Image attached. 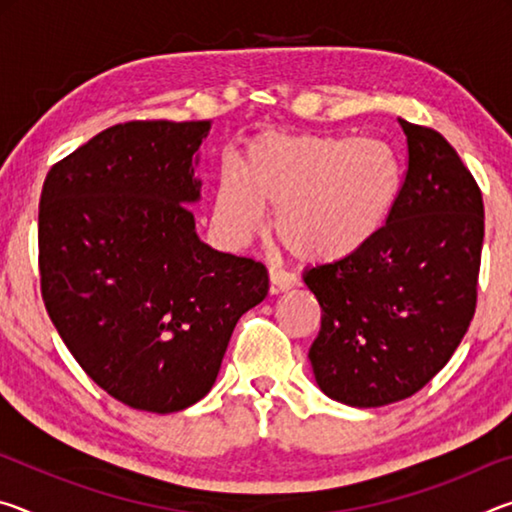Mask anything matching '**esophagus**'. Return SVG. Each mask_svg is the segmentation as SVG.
Masks as SVG:
<instances>
[{
    "label": "esophagus",
    "instance_id": "34e87169",
    "mask_svg": "<svg viewBox=\"0 0 512 512\" xmlns=\"http://www.w3.org/2000/svg\"><path fill=\"white\" fill-rule=\"evenodd\" d=\"M268 280H271V291L273 293L289 291V289H293L298 284V277L296 275L282 271V268H275V266L268 268Z\"/></svg>",
    "mask_w": 512,
    "mask_h": 512
}]
</instances>
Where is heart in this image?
Instances as JSON below:
<instances>
[{
  "mask_svg": "<svg viewBox=\"0 0 512 512\" xmlns=\"http://www.w3.org/2000/svg\"><path fill=\"white\" fill-rule=\"evenodd\" d=\"M402 171L379 140L264 133L250 140L244 167L225 162L214 219L232 244H244L277 207L275 232L302 262H334L379 235L400 194Z\"/></svg>",
  "mask_w": 512,
  "mask_h": 512,
  "instance_id": "b5f03b06",
  "label": "heart"
}]
</instances>
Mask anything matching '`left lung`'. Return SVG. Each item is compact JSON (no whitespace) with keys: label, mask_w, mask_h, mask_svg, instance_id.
<instances>
[{"label":"left lung","mask_w":512,"mask_h":512,"mask_svg":"<svg viewBox=\"0 0 512 512\" xmlns=\"http://www.w3.org/2000/svg\"><path fill=\"white\" fill-rule=\"evenodd\" d=\"M400 121L409 167L386 225L366 248L305 271L323 316L309 348L332 400L375 409L443 370L476 309L483 198L433 128Z\"/></svg>","instance_id":"obj_1"}]
</instances>
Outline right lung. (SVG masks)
Segmentation results:
<instances>
[{
	"instance_id": "obj_1",
	"label": "right lung",
	"mask_w": 512,
	"mask_h": 512,
	"mask_svg": "<svg viewBox=\"0 0 512 512\" xmlns=\"http://www.w3.org/2000/svg\"><path fill=\"white\" fill-rule=\"evenodd\" d=\"M212 121H126L49 169L38 212L51 323L94 384L131 409L210 393L237 320L266 298L262 262L203 244L198 149Z\"/></svg>"
}]
</instances>
